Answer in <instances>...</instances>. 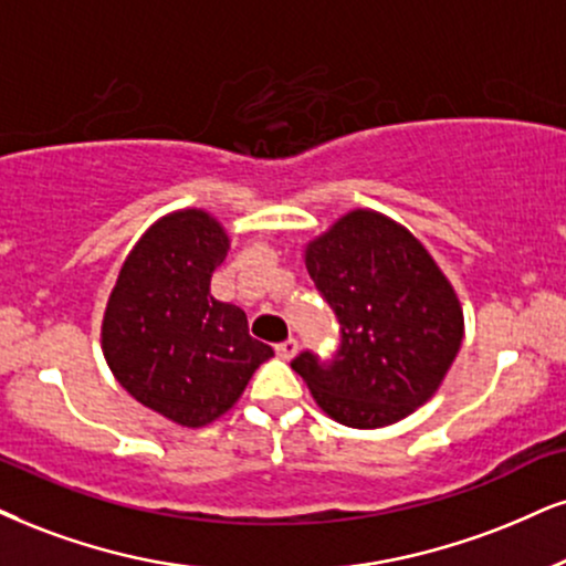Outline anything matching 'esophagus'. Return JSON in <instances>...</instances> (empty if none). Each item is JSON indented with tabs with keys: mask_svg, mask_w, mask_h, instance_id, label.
Wrapping results in <instances>:
<instances>
[{
	"mask_svg": "<svg viewBox=\"0 0 566 566\" xmlns=\"http://www.w3.org/2000/svg\"><path fill=\"white\" fill-rule=\"evenodd\" d=\"M275 352H277V357H281V359H291L298 352V340L296 338H285L283 344L275 346Z\"/></svg>",
	"mask_w": 566,
	"mask_h": 566,
	"instance_id": "1",
	"label": "esophagus"
}]
</instances>
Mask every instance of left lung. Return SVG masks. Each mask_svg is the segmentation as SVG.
<instances>
[{"label":"left lung","instance_id":"left-lung-1","mask_svg":"<svg viewBox=\"0 0 566 566\" xmlns=\"http://www.w3.org/2000/svg\"><path fill=\"white\" fill-rule=\"evenodd\" d=\"M304 256L340 338L331 359L302 352L291 367L340 424L403 420L436 394L462 346L451 283L407 228L373 209L344 214Z\"/></svg>","mask_w":566,"mask_h":566}]
</instances>
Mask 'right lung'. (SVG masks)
Masks as SVG:
<instances>
[{"label":"right lung","mask_w":566,"mask_h":566,"mask_svg":"<svg viewBox=\"0 0 566 566\" xmlns=\"http://www.w3.org/2000/svg\"><path fill=\"white\" fill-rule=\"evenodd\" d=\"M228 247L212 214H167L138 239L104 312L102 348L117 382L184 428L226 415L275 354L249 336L243 310L209 294Z\"/></svg>","instance_id":"right-lung-1"}]
</instances>
